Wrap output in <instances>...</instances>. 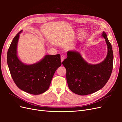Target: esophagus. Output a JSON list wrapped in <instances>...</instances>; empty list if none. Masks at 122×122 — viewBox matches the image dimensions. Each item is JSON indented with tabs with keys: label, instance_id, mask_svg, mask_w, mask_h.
I'll return each mask as SVG.
<instances>
[{
	"label": "esophagus",
	"instance_id": "34e87169",
	"mask_svg": "<svg viewBox=\"0 0 122 122\" xmlns=\"http://www.w3.org/2000/svg\"><path fill=\"white\" fill-rule=\"evenodd\" d=\"M61 62L63 61L64 60V59H65V56H64V55H62L61 56Z\"/></svg>",
	"mask_w": 122,
	"mask_h": 122
}]
</instances>
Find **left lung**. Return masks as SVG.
Here are the masks:
<instances>
[{
  "label": "left lung",
  "instance_id": "8db88e82",
  "mask_svg": "<svg viewBox=\"0 0 122 122\" xmlns=\"http://www.w3.org/2000/svg\"><path fill=\"white\" fill-rule=\"evenodd\" d=\"M102 37L105 39L107 54L102 62L88 63L77 51H68L67 58L62 64L66 69V78L70 90L79 95H89L99 91L109 80L112 71L113 55L111 44L104 31Z\"/></svg>",
  "mask_w": 122,
  "mask_h": 122
}]
</instances>
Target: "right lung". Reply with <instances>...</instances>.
Here are the masks:
<instances>
[{
    "label": "right lung",
    "instance_id": "obj_1",
    "mask_svg": "<svg viewBox=\"0 0 122 122\" xmlns=\"http://www.w3.org/2000/svg\"><path fill=\"white\" fill-rule=\"evenodd\" d=\"M21 30L14 38L7 53V62L14 82L20 90L32 95H40L48 89L57 69L61 65L60 54L46 55L34 64L22 62L17 55Z\"/></svg>",
    "mask_w": 122,
    "mask_h": 122
}]
</instances>
